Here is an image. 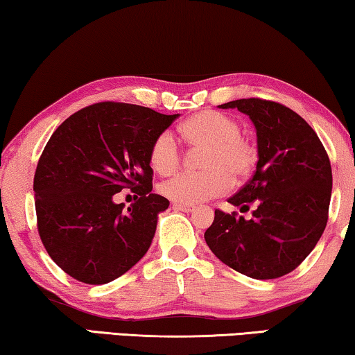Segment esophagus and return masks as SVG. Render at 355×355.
Here are the masks:
<instances>
[{
	"label": "esophagus",
	"instance_id": "esophagus-1",
	"mask_svg": "<svg viewBox=\"0 0 355 355\" xmlns=\"http://www.w3.org/2000/svg\"><path fill=\"white\" fill-rule=\"evenodd\" d=\"M172 209L180 210V211H187V214H189V211H194V205H184V204L173 202L172 204Z\"/></svg>",
	"mask_w": 355,
	"mask_h": 355
}]
</instances>
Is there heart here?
<instances>
[{"mask_svg": "<svg viewBox=\"0 0 355 355\" xmlns=\"http://www.w3.org/2000/svg\"><path fill=\"white\" fill-rule=\"evenodd\" d=\"M236 119L218 111H202L180 125V135L193 150H204L200 173H182L159 187L164 198L177 204L194 205L228 191L231 178H245L257 161V153L241 137ZM150 164L159 175H172L182 164V151L171 132H161L150 148Z\"/></svg>", "mask_w": 355, "mask_h": 355, "instance_id": "b5f03b06", "label": "heart"}]
</instances>
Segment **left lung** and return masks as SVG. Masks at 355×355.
<instances>
[{
	"label": "left lung",
	"mask_w": 355,
	"mask_h": 355,
	"mask_svg": "<svg viewBox=\"0 0 355 355\" xmlns=\"http://www.w3.org/2000/svg\"><path fill=\"white\" fill-rule=\"evenodd\" d=\"M237 108L257 129L258 162L253 177L228 202L252 218L215 210L205 242L220 261L253 279L292 272L319 242L329 220L331 166L319 137L306 121L277 102L241 98Z\"/></svg>",
	"instance_id": "1"
}]
</instances>
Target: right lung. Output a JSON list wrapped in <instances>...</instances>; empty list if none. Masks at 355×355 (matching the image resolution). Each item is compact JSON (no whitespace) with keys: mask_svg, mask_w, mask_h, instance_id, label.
I'll return each instance as SVG.
<instances>
[{"mask_svg":"<svg viewBox=\"0 0 355 355\" xmlns=\"http://www.w3.org/2000/svg\"><path fill=\"white\" fill-rule=\"evenodd\" d=\"M180 114L100 102L63 121L35 172L38 232L49 257L79 282L102 285L144 258L168 200L151 193L150 148ZM139 194L127 211L112 196Z\"/></svg>","mask_w":355,"mask_h":355,"instance_id":"add662e5","label":"right lung"}]
</instances>
